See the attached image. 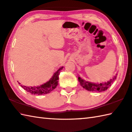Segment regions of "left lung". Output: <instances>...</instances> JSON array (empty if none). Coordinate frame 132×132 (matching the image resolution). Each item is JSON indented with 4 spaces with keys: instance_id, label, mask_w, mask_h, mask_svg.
I'll return each instance as SVG.
<instances>
[{
    "instance_id": "1",
    "label": "left lung",
    "mask_w": 132,
    "mask_h": 132,
    "mask_svg": "<svg viewBox=\"0 0 132 132\" xmlns=\"http://www.w3.org/2000/svg\"><path fill=\"white\" fill-rule=\"evenodd\" d=\"M117 76V74H116V76H114V77H113L112 79H110V81H108L107 82H105L104 84L92 83L90 82L85 81L84 79H82L79 77H78V81L81 86L84 89L88 90V91L94 92H102L105 91L106 90L108 89V87H109L111 86V85L112 84L113 82L116 79Z\"/></svg>"
}]
</instances>
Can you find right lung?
<instances>
[{
  "label": "right lung",
  "mask_w": 132,
  "mask_h": 132,
  "mask_svg": "<svg viewBox=\"0 0 132 132\" xmlns=\"http://www.w3.org/2000/svg\"><path fill=\"white\" fill-rule=\"evenodd\" d=\"M63 67H61L58 70H57L55 73L54 74L53 76L51 77V79L45 84H44L39 86L37 87H27L25 86H22L20 85L22 87H23L26 91L29 92L30 93L38 95H42L48 94L56 88V86L58 84L59 75L60 73L61 70H62ZM19 84H20L19 82Z\"/></svg>",
  "instance_id": "1"
}]
</instances>
